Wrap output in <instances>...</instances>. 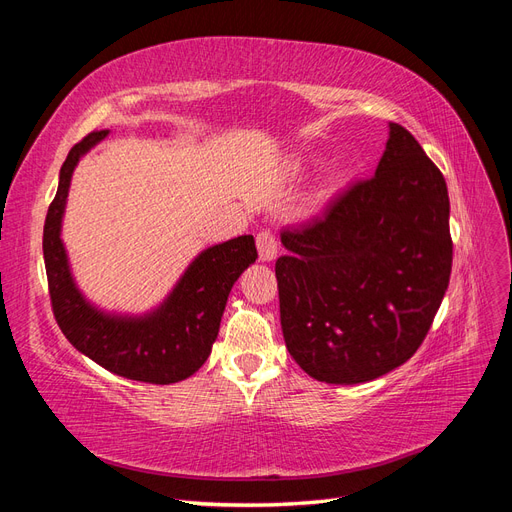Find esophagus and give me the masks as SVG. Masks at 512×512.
<instances>
[{
	"instance_id": "obj_1",
	"label": "esophagus",
	"mask_w": 512,
	"mask_h": 512,
	"mask_svg": "<svg viewBox=\"0 0 512 512\" xmlns=\"http://www.w3.org/2000/svg\"><path fill=\"white\" fill-rule=\"evenodd\" d=\"M256 245H258V256L262 262H271L277 258V239L271 230L258 232Z\"/></svg>"
}]
</instances>
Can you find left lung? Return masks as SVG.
Wrapping results in <instances>:
<instances>
[{"label":"left lung","mask_w":512,"mask_h":512,"mask_svg":"<svg viewBox=\"0 0 512 512\" xmlns=\"http://www.w3.org/2000/svg\"><path fill=\"white\" fill-rule=\"evenodd\" d=\"M446 181L416 138L389 123L376 175L320 218L284 228L275 262L286 348L305 374L359 384L423 344L453 267Z\"/></svg>","instance_id":"left-lung-1"}]
</instances>
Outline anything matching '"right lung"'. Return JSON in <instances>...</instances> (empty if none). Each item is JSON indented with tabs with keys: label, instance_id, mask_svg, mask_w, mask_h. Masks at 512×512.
Here are the masks:
<instances>
[{
	"label": "right lung",
	"instance_id": "add662e5",
	"mask_svg": "<svg viewBox=\"0 0 512 512\" xmlns=\"http://www.w3.org/2000/svg\"><path fill=\"white\" fill-rule=\"evenodd\" d=\"M106 134L91 132L70 149L46 213L42 252L53 314L68 342L104 369L128 380L173 384L190 378L207 361L228 292L258 258L256 243L252 235H243L200 252L151 314L134 318L100 312L76 288L59 235L74 166Z\"/></svg>",
	"mask_w": 512,
	"mask_h": 512
}]
</instances>
